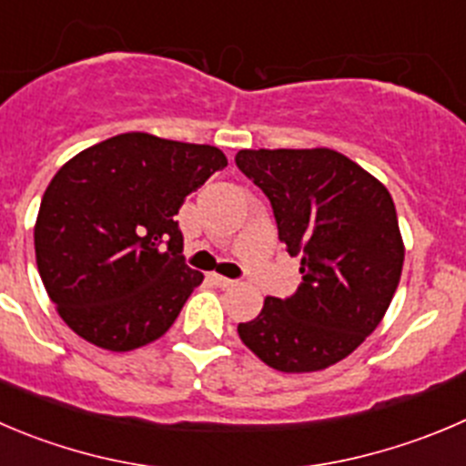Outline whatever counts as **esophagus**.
Here are the masks:
<instances>
[{
  "mask_svg": "<svg viewBox=\"0 0 466 466\" xmlns=\"http://www.w3.org/2000/svg\"><path fill=\"white\" fill-rule=\"evenodd\" d=\"M212 283L219 288H230V286H236V279H228V277H221V274H210Z\"/></svg>",
  "mask_w": 466,
  "mask_h": 466,
  "instance_id": "obj_1",
  "label": "esophagus"
}]
</instances>
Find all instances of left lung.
Listing matches in <instances>:
<instances>
[{
  "label": "left lung",
  "instance_id": "obj_1",
  "mask_svg": "<svg viewBox=\"0 0 466 466\" xmlns=\"http://www.w3.org/2000/svg\"><path fill=\"white\" fill-rule=\"evenodd\" d=\"M238 169L269 198L279 240L302 256V283L238 325L242 343L281 373L340 361L375 331L400 281L405 247L378 178L329 148L240 150Z\"/></svg>",
  "mask_w": 466,
  "mask_h": 466
}]
</instances>
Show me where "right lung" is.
Listing matches in <instances>:
<instances>
[{"instance_id":"obj_1","label":"right lung","mask_w":466,"mask_h":466,"mask_svg":"<svg viewBox=\"0 0 466 466\" xmlns=\"http://www.w3.org/2000/svg\"><path fill=\"white\" fill-rule=\"evenodd\" d=\"M226 164L215 146L126 132L56 171L34 245L43 286L75 334L127 352L174 325L203 281L185 263L174 217Z\"/></svg>"}]
</instances>
